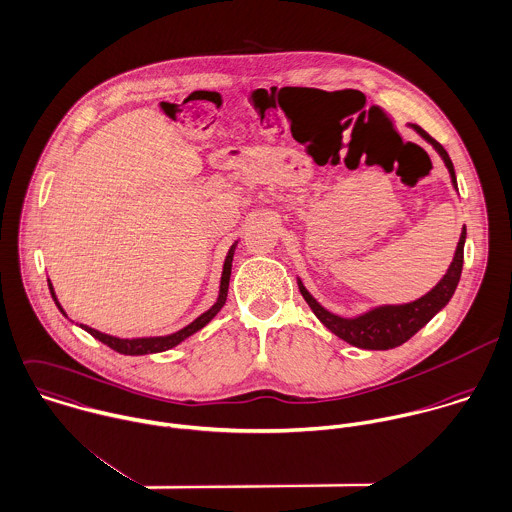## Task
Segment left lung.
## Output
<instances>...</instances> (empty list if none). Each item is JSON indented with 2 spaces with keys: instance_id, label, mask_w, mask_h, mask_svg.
<instances>
[{
  "instance_id": "8db88e82",
  "label": "left lung",
  "mask_w": 512,
  "mask_h": 512,
  "mask_svg": "<svg viewBox=\"0 0 512 512\" xmlns=\"http://www.w3.org/2000/svg\"><path fill=\"white\" fill-rule=\"evenodd\" d=\"M411 129H415L441 155L445 167L451 174V182L457 188V176H455V169H453V163H451L447 151L431 135H427L419 125H411ZM465 238H467V228H463V232H461L453 262H451L447 274L439 280V284L431 292H427L425 296H421L419 300L409 302V304L377 306L361 316L341 318V316L328 312L324 306H320L316 302V298L306 290V286L302 284L300 278H298V288H300L304 300L308 302V306L312 308V312L316 314V318L341 340L347 341L355 347H361V349H391V347H397L409 338H413L435 314H439L449 304V300L453 298L457 284L461 280Z\"/></svg>"
}]
</instances>
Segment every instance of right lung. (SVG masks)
<instances>
[{
  "label": "right lung",
  "instance_id": "right-lung-1",
  "mask_svg": "<svg viewBox=\"0 0 512 512\" xmlns=\"http://www.w3.org/2000/svg\"><path fill=\"white\" fill-rule=\"evenodd\" d=\"M236 244L238 242H234L232 246H230V250H228V254H226V260H224V266H222V278H220V292H218V298H216V302H214V306L210 308V310H206L204 314H200L194 322H190L186 328H182V330H178V332H174L171 336H155V338H115V336H109V334H103V332H99V330H93V328H89V326H83V324H79L87 334H91L95 340L101 341V343H105V345H109L111 349H115V351H119V353H123V355H147V353H159V351H167V349H171L174 345H178L180 341L186 340V338H190L192 334H196L198 330H202L220 310H222V306H224V302H226V296H228V282H230V272H232V258H234V250H236ZM49 282V280H47ZM49 292H51V296H53V300H55V304H57V308H59V312L63 314V316H67L65 314V310L61 308V304L57 302V296H55V290H53V286H51V282H49Z\"/></svg>",
  "mask_w": 512,
  "mask_h": 512
}]
</instances>
